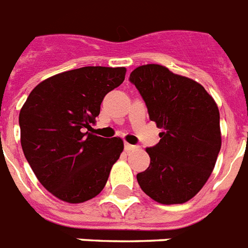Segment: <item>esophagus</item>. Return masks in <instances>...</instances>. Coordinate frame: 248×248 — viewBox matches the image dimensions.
Listing matches in <instances>:
<instances>
[{
    "mask_svg": "<svg viewBox=\"0 0 248 248\" xmlns=\"http://www.w3.org/2000/svg\"><path fill=\"white\" fill-rule=\"evenodd\" d=\"M135 149H138V146L128 144V142H126V144H124V150H126V152H131V150H135Z\"/></svg>",
    "mask_w": 248,
    "mask_h": 248,
    "instance_id": "34e87169",
    "label": "esophagus"
}]
</instances>
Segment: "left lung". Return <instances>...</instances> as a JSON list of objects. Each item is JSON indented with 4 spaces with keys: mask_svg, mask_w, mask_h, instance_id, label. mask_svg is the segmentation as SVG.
Masks as SVG:
<instances>
[{
    "mask_svg": "<svg viewBox=\"0 0 248 248\" xmlns=\"http://www.w3.org/2000/svg\"><path fill=\"white\" fill-rule=\"evenodd\" d=\"M130 81L141 94L160 141L146 148L148 170L138 173L141 190L159 204H183L204 187L222 146L218 106L205 88L166 66H139Z\"/></svg>",
    "mask_w": 248,
    "mask_h": 248,
    "instance_id": "obj_1",
    "label": "left lung"
}]
</instances>
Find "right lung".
Returning <instances> with one entry per match:
<instances>
[{"label":"right lung","instance_id":"1","mask_svg":"<svg viewBox=\"0 0 248 248\" xmlns=\"http://www.w3.org/2000/svg\"><path fill=\"white\" fill-rule=\"evenodd\" d=\"M124 67L86 66L39 82L20 109L24 155L46 190L70 204L95 197L124 152L121 138L85 131L107 93L124 80Z\"/></svg>","mask_w":248,"mask_h":248}]
</instances>
